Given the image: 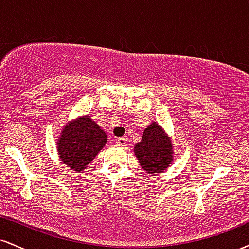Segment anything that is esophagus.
<instances>
[{
	"instance_id": "obj_1",
	"label": "esophagus",
	"mask_w": 249,
	"mask_h": 249,
	"mask_svg": "<svg viewBox=\"0 0 249 249\" xmlns=\"http://www.w3.org/2000/svg\"><path fill=\"white\" fill-rule=\"evenodd\" d=\"M116 144L118 145V146H126L127 139L124 138V137H121V138H117Z\"/></svg>"
}]
</instances>
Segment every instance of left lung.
I'll return each instance as SVG.
<instances>
[{"label": "left lung", "mask_w": 249, "mask_h": 249, "mask_svg": "<svg viewBox=\"0 0 249 249\" xmlns=\"http://www.w3.org/2000/svg\"><path fill=\"white\" fill-rule=\"evenodd\" d=\"M133 152L148 176L167 170L174 157L172 139L157 122L145 128L142 141L137 142Z\"/></svg>", "instance_id": "8db88e82"}]
</instances>
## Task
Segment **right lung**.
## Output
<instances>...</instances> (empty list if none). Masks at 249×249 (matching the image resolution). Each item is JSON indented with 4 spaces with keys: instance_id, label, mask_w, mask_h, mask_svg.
<instances>
[{
    "instance_id": "right-lung-1",
    "label": "right lung",
    "mask_w": 249,
    "mask_h": 249,
    "mask_svg": "<svg viewBox=\"0 0 249 249\" xmlns=\"http://www.w3.org/2000/svg\"><path fill=\"white\" fill-rule=\"evenodd\" d=\"M107 136L85 115L67 123L57 141V152L63 164L81 173L105 146Z\"/></svg>"
}]
</instances>
